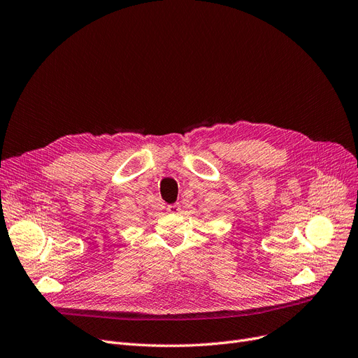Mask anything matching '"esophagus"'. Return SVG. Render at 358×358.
<instances>
[{
	"label": "esophagus",
	"instance_id": "34e87169",
	"mask_svg": "<svg viewBox=\"0 0 358 358\" xmlns=\"http://www.w3.org/2000/svg\"><path fill=\"white\" fill-rule=\"evenodd\" d=\"M179 211H180V207L178 206V203H172V206H167V213L176 214V213H179Z\"/></svg>",
	"mask_w": 358,
	"mask_h": 358
}]
</instances>
